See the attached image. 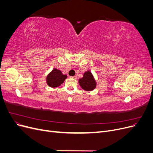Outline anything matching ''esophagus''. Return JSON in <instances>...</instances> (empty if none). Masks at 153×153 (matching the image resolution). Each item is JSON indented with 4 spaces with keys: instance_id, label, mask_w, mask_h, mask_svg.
<instances>
[{
    "instance_id": "1",
    "label": "esophagus",
    "mask_w": 153,
    "mask_h": 153,
    "mask_svg": "<svg viewBox=\"0 0 153 153\" xmlns=\"http://www.w3.org/2000/svg\"><path fill=\"white\" fill-rule=\"evenodd\" d=\"M72 78H73V79H76V76H71Z\"/></svg>"
}]
</instances>
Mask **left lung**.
I'll use <instances>...</instances> for the list:
<instances>
[{"label": "left lung", "instance_id": "1", "mask_svg": "<svg viewBox=\"0 0 153 153\" xmlns=\"http://www.w3.org/2000/svg\"><path fill=\"white\" fill-rule=\"evenodd\" d=\"M78 82L82 89L86 91H93L97 85L93 75L89 70H87L84 73L83 77L78 80Z\"/></svg>", "mask_w": 153, "mask_h": 153}]
</instances>
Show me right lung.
<instances>
[{"mask_svg":"<svg viewBox=\"0 0 153 153\" xmlns=\"http://www.w3.org/2000/svg\"><path fill=\"white\" fill-rule=\"evenodd\" d=\"M67 75H64L60 69L53 68L46 78V82L50 87H57L61 85L67 78Z\"/></svg>","mask_w":153,"mask_h":153,"instance_id":"1","label":"right lung"}]
</instances>
